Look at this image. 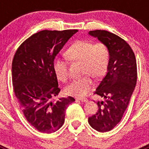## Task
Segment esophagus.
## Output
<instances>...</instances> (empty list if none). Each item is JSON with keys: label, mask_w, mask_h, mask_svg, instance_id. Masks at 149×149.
<instances>
[{"label": "esophagus", "mask_w": 149, "mask_h": 149, "mask_svg": "<svg viewBox=\"0 0 149 149\" xmlns=\"http://www.w3.org/2000/svg\"><path fill=\"white\" fill-rule=\"evenodd\" d=\"M77 100H79V101H82V102H85V103H86V102H88L89 101V100L87 99L86 98H77Z\"/></svg>", "instance_id": "34e87169"}]
</instances>
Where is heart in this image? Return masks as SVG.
<instances>
[{"mask_svg": "<svg viewBox=\"0 0 149 149\" xmlns=\"http://www.w3.org/2000/svg\"><path fill=\"white\" fill-rule=\"evenodd\" d=\"M65 56L69 60L81 62V72L84 74V77L75 79L68 84L65 88V93L69 95L84 97L94 85L90 76L100 79L104 77L107 72L110 51L108 46L103 42L95 44L92 41L81 39L69 46L65 51ZM53 69L59 81L65 82L68 80V66L66 60L55 59Z\"/></svg>", "mask_w": 149, "mask_h": 149, "instance_id": "obj_1", "label": "heart"}]
</instances>
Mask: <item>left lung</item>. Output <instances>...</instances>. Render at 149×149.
<instances>
[{
	"instance_id": "obj_1",
	"label": "left lung",
	"mask_w": 149,
	"mask_h": 149,
	"mask_svg": "<svg viewBox=\"0 0 149 149\" xmlns=\"http://www.w3.org/2000/svg\"><path fill=\"white\" fill-rule=\"evenodd\" d=\"M89 34L106 44L110 51L108 70L95 92L105 101H98V112L88 119L93 128L107 132L119 123L127 107L137 79L136 58L131 46L119 36L101 30Z\"/></svg>"
}]
</instances>
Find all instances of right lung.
Wrapping results in <instances>:
<instances>
[{
	"label": "right lung",
	"mask_w": 149,
	"mask_h": 149,
	"mask_svg": "<svg viewBox=\"0 0 149 149\" xmlns=\"http://www.w3.org/2000/svg\"><path fill=\"white\" fill-rule=\"evenodd\" d=\"M77 30H48L34 33L21 45L12 63L13 90L27 122L42 133L62 127L71 96L52 101L60 92L53 69L55 56Z\"/></svg>",
	"instance_id": "obj_1"
}]
</instances>
